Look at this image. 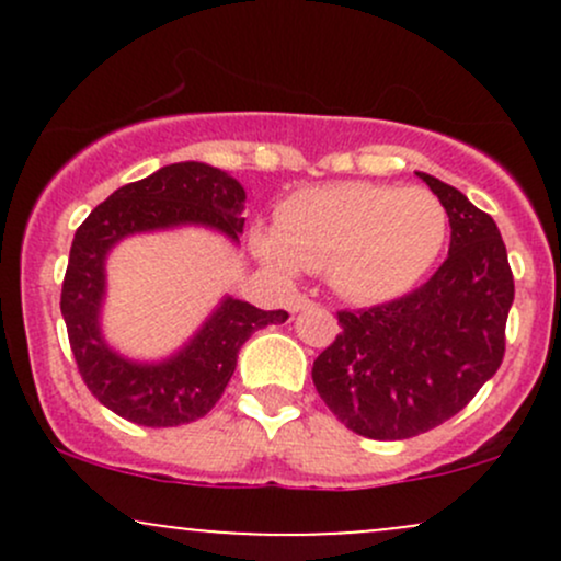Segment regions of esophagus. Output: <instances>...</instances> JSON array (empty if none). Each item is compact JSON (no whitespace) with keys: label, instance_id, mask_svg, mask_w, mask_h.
Segmentation results:
<instances>
[{"label":"esophagus","instance_id":"34e87169","mask_svg":"<svg viewBox=\"0 0 561 561\" xmlns=\"http://www.w3.org/2000/svg\"><path fill=\"white\" fill-rule=\"evenodd\" d=\"M311 306H313V300L306 298V295H295V298L289 300V311L293 313H298V311H302V308H311Z\"/></svg>","mask_w":561,"mask_h":561}]
</instances>
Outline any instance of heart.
I'll return each instance as SVG.
<instances>
[{"instance_id": "b5f03b06", "label": "heart", "mask_w": 561, "mask_h": 561, "mask_svg": "<svg viewBox=\"0 0 561 561\" xmlns=\"http://www.w3.org/2000/svg\"><path fill=\"white\" fill-rule=\"evenodd\" d=\"M446 237L448 214L430 190L340 182L289 195L253 248L276 272H327L343 298L385 302L435 266Z\"/></svg>"}]
</instances>
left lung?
<instances>
[{"label": "left lung", "mask_w": 561, "mask_h": 561, "mask_svg": "<svg viewBox=\"0 0 561 561\" xmlns=\"http://www.w3.org/2000/svg\"><path fill=\"white\" fill-rule=\"evenodd\" d=\"M416 176L448 214V259L403 298L340 311L343 330L311 369L332 414L371 440H405L459 414L506 351L514 276L499 227L456 186Z\"/></svg>", "instance_id": "left-lung-1"}]
</instances>
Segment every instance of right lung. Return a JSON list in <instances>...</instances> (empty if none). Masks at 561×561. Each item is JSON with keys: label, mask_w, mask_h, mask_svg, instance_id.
Wrapping results in <instances>:
<instances>
[{"label": "right lung", "mask_w": 561, "mask_h": 561, "mask_svg": "<svg viewBox=\"0 0 561 561\" xmlns=\"http://www.w3.org/2000/svg\"><path fill=\"white\" fill-rule=\"evenodd\" d=\"M242 210L244 190L237 179L186 160L115 190L76 229L60 295L70 351L92 396L124 420L141 427H176L205 416L227 390L244 340L255 330L287 321V311H261L244 300L224 298L171 358L128 362L105 343L100 330L107 253L128 234L184 224L218 229L240 242Z\"/></svg>", "instance_id": "add662e5"}]
</instances>
